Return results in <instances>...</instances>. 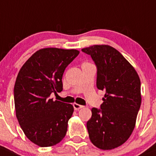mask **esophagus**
<instances>
[{"instance_id":"1","label":"esophagus","mask_w":156,"mask_h":156,"mask_svg":"<svg viewBox=\"0 0 156 156\" xmlns=\"http://www.w3.org/2000/svg\"><path fill=\"white\" fill-rule=\"evenodd\" d=\"M73 107H74V109H75V111H77V110H79V109H81V108H82L83 106L81 105L77 104V103H74Z\"/></svg>"}]
</instances>
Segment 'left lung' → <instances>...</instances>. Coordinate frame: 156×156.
<instances>
[{"mask_svg": "<svg viewBox=\"0 0 156 156\" xmlns=\"http://www.w3.org/2000/svg\"><path fill=\"white\" fill-rule=\"evenodd\" d=\"M97 68L96 87L105 92L99 109L92 108L87 122L91 142L101 150L123 144L132 134L141 104L140 81L128 60L113 47L95 45L81 49Z\"/></svg>", "mask_w": 156, "mask_h": 156, "instance_id": "8db88e82", "label": "left lung"}]
</instances>
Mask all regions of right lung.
Instances as JSON below:
<instances>
[{"label": "right lung", "instance_id": "obj_1", "mask_svg": "<svg viewBox=\"0 0 156 156\" xmlns=\"http://www.w3.org/2000/svg\"><path fill=\"white\" fill-rule=\"evenodd\" d=\"M78 54L75 49H40L18 74L14 87L16 117L26 137L39 147L55 145L66 134L73 106L53 101L50 96L63 90L65 69Z\"/></svg>", "mask_w": 156, "mask_h": 156}]
</instances>
